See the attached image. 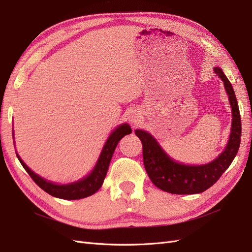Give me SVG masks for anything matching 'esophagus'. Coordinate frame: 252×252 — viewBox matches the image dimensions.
Wrapping results in <instances>:
<instances>
[{
	"label": "esophagus",
	"mask_w": 252,
	"mask_h": 252,
	"mask_svg": "<svg viewBox=\"0 0 252 252\" xmlns=\"http://www.w3.org/2000/svg\"><path fill=\"white\" fill-rule=\"evenodd\" d=\"M128 120H129V123H131V124H133V125H137V124H138V121L140 120V115H139V113H137V112L132 113L131 116H129V118H128Z\"/></svg>",
	"instance_id": "obj_1"
}]
</instances>
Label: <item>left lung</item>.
<instances>
[{
    "label": "left lung",
    "mask_w": 252,
    "mask_h": 252,
    "mask_svg": "<svg viewBox=\"0 0 252 252\" xmlns=\"http://www.w3.org/2000/svg\"><path fill=\"white\" fill-rule=\"evenodd\" d=\"M216 74L222 79L231 105V133L224 152L214 161L202 165H185L178 163L162 150L150 133L136 129L135 134L142 142L143 164L151 181L158 189L175 194H193L203 192L213 186L229 167L237 156L241 143V116L233 88L223 73L216 67Z\"/></svg>",
    "instance_id": "1"
}]
</instances>
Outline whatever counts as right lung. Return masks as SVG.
<instances>
[{"label":"right lung","instance_id":"right-lung-1","mask_svg":"<svg viewBox=\"0 0 252 252\" xmlns=\"http://www.w3.org/2000/svg\"><path fill=\"white\" fill-rule=\"evenodd\" d=\"M132 128L127 124L120 125L112 132L110 137L108 138L107 142L104 143L100 156L97 160V163L94 166L92 172L83 178L82 180L69 184H55L50 181H47L44 178L39 177L24 163V161L17 154V157L20 160L21 164L25 168L26 172L40 189L48 192L55 198H60L63 200H78L87 198L91 194L95 193L98 190L103 183V180L107 175L110 162L112 159L113 154L117 147L118 142L126 135L131 134Z\"/></svg>","mask_w":252,"mask_h":252}]
</instances>
